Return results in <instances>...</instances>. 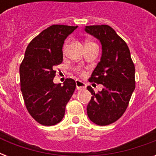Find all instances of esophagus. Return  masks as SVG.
Returning <instances> with one entry per match:
<instances>
[{"instance_id":"esophagus-1","label":"esophagus","mask_w":156,"mask_h":156,"mask_svg":"<svg viewBox=\"0 0 156 156\" xmlns=\"http://www.w3.org/2000/svg\"><path fill=\"white\" fill-rule=\"evenodd\" d=\"M76 87L78 90H81V89H85L87 87V85H86L85 83H83L80 80L76 81Z\"/></svg>"}]
</instances>
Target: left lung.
Wrapping results in <instances>:
<instances>
[{"label":"left lung","instance_id":"8db88e82","mask_svg":"<svg viewBox=\"0 0 156 156\" xmlns=\"http://www.w3.org/2000/svg\"><path fill=\"white\" fill-rule=\"evenodd\" d=\"M85 31L102 45L100 61L89 80L104 86L98 93L87 87L92 96L87 112L93 123L108 126L117 121L128 107L135 89V68L126 43L111 27L87 26Z\"/></svg>","mask_w":156,"mask_h":156}]
</instances>
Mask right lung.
<instances>
[{
    "label": "right lung",
    "mask_w": 156,
    "mask_h": 156,
    "mask_svg": "<svg viewBox=\"0 0 156 156\" xmlns=\"http://www.w3.org/2000/svg\"><path fill=\"white\" fill-rule=\"evenodd\" d=\"M78 27L52 25L28 44L21 64V91L30 116L43 126L62 120L66 106L73 95L75 81L67 78L63 85L53 83L55 66L63 61L64 41Z\"/></svg>",
    "instance_id": "right-lung-1"
}]
</instances>
